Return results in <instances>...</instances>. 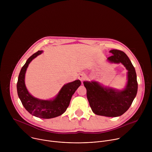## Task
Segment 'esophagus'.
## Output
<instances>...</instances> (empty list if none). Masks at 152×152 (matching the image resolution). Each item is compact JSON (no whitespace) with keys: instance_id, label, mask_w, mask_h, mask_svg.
Returning <instances> with one entry per match:
<instances>
[{"instance_id":"1","label":"esophagus","mask_w":152,"mask_h":152,"mask_svg":"<svg viewBox=\"0 0 152 152\" xmlns=\"http://www.w3.org/2000/svg\"><path fill=\"white\" fill-rule=\"evenodd\" d=\"M78 79L81 81V82H83V80H85L86 79V76L84 73H80L79 74V75L78 76Z\"/></svg>"}]
</instances>
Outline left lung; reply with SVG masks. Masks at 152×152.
Instances as JSON below:
<instances>
[{"instance_id": "obj_1", "label": "left lung", "mask_w": 152, "mask_h": 152, "mask_svg": "<svg viewBox=\"0 0 152 152\" xmlns=\"http://www.w3.org/2000/svg\"><path fill=\"white\" fill-rule=\"evenodd\" d=\"M113 55L107 59L112 64H122L127 72V83L123 90L104 86L99 82L84 81L86 96L93 112L98 115L115 117L126 113L131 106L138 91L135 69L128 56L123 52L113 49Z\"/></svg>"}]
</instances>
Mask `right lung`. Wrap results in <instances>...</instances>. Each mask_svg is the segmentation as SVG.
I'll list each match as a JSON object with an SVG mask.
<instances>
[{"label": "right lung", "mask_w": 152, "mask_h": 152, "mask_svg": "<svg viewBox=\"0 0 152 152\" xmlns=\"http://www.w3.org/2000/svg\"><path fill=\"white\" fill-rule=\"evenodd\" d=\"M42 52V50H38L28 59L19 73L17 89L21 103L31 114L38 118L49 119L58 117L66 112L72 96L81 82L78 79L65 84L57 95L49 100L39 99L32 96L25 85V74L30 62Z\"/></svg>", "instance_id": "obj_1"}]
</instances>
